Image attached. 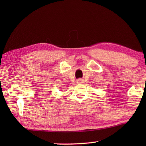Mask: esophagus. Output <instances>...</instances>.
I'll list each match as a JSON object with an SVG mask.
<instances>
[{
    "mask_svg": "<svg viewBox=\"0 0 146 146\" xmlns=\"http://www.w3.org/2000/svg\"><path fill=\"white\" fill-rule=\"evenodd\" d=\"M82 79H79V80H78V83H82Z\"/></svg>",
    "mask_w": 146,
    "mask_h": 146,
    "instance_id": "1",
    "label": "esophagus"
}]
</instances>
